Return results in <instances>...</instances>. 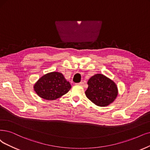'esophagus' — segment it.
Segmentation results:
<instances>
[{"mask_svg": "<svg viewBox=\"0 0 150 150\" xmlns=\"http://www.w3.org/2000/svg\"><path fill=\"white\" fill-rule=\"evenodd\" d=\"M76 85H79V86H83V85H84V83H83V81H81V82L79 83H76Z\"/></svg>", "mask_w": 150, "mask_h": 150, "instance_id": "1", "label": "esophagus"}]
</instances>
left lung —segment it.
<instances>
[{
  "instance_id": "1",
  "label": "left lung",
  "mask_w": 150,
  "mask_h": 150,
  "mask_svg": "<svg viewBox=\"0 0 150 150\" xmlns=\"http://www.w3.org/2000/svg\"><path fill=\"white\" fill-rule=\"evenodd\" d=\"M85 91L86 97L98 106H107L112 103L118 95L115 83L102 74H96L88 81Z\"/></svg>"
}]
</instances>
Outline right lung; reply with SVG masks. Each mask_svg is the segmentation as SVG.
<instances>
[{
	"label": "right lung",
	"mask_w": 150,
	"mask_h": 150,
	"mask_svg": "<svg viewBox=\"0 0 150 150\" xmlns=\"http://www.w3.org/2000/svg\"><path fill=\"white\" fill-rule=\"evenodd\" d=\"M71 88L70 83L64 75L53 71L43 75L34 86L37 95L46 100H54L64 95Z\"/></svg>",
	"instance_id": "add662e5"
}]
</instances>
